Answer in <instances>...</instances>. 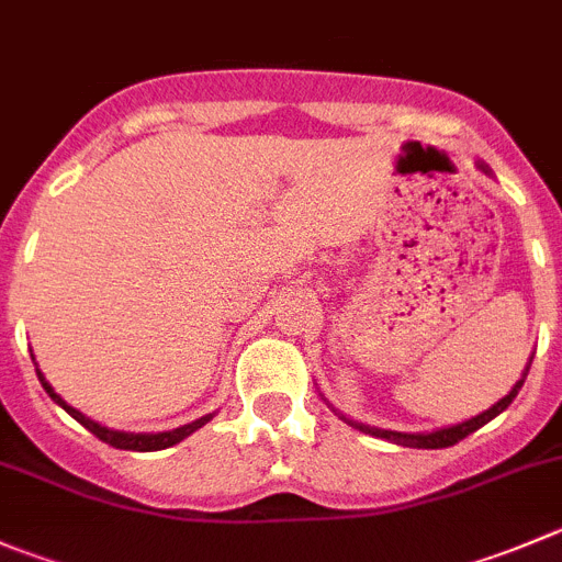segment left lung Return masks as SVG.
Here are the masks:
<instances>
[{
  "label": "left lung",
  "instance_id": "left-lung-1",
  "mask_svg": "<svg viewBox=\"0 0 562 562\" xmlns=\"http://www.w3.org/2000/svg\"><path fill=\"white\" fill-rule=\"evenodd\" d=\"M483 172H488L486 165H481ZM532 362V357H530ZM527 370H530V364L525 368V373H521V379L516 381L514 390L508 392V395L503 397V401L494 403L492 408H486L483 414H477V417L467 419V423H459V426H450V428H439V431H431V434H401V431H384V428H373V426H362V423H353V419H346L348 426L359 428V431L370 434V437H379V439H390V442L395 445H403V448H417V450H439V448H453L456 442H461L464 437H470V434H475L477 428H483L488 423V419L497 417L499 412H505V408L514 403V397L519 395L521 384H525L527 379Z\"/></svg>",
  "mask_w": 562,
  "mask_h": 562
}]
</instances>
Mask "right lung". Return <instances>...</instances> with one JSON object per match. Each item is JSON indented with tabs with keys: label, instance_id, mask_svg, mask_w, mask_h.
<instances>
[{
	"label": "right lung",
	"instance_id": "1",
	"mask_svg": "<svg viewBox=\"0 0 562 562\" xmlns=\"http://www.w3.org/2000/svg\"><path fill=\"white\" fill-rule=\"evenodd\" d=\"M35 370H37V368H35ZM37 379H41L43 390L48 392V397H52L54 403H59V406H63L65 412H68L70 417L76 419V423H81V426H85L90 434H95V437L101 439V442L112 445V448H117V450H139V453H154V450L172 448V445H178V442H181V439H187L189 434H194V431H198V428H203L205 423H209V419L214 417V414H205V417L194 419V423H189V426L172 428V431H161V434H125V431H112V428L101 426V423H95V419L85 417V414L76 412L74 406H68V403H65L63 397H59L57 392H54V386L48 384L46 379H43L41 370H37Z\"/></svg>",
	"mask_w": 562,
	"mask_h": 562
}]
</instances>
